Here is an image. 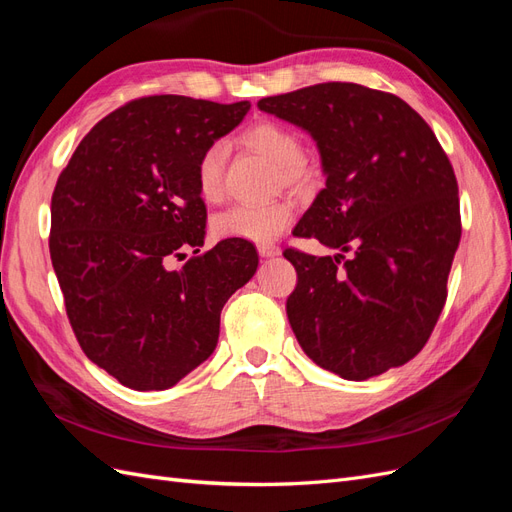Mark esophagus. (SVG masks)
I'll return each mask as SVG.
<instances>
[{"instance_id":"1","label":"esophagus","mask_w":512,"mask_h":512,"mask_svg":"<svg viewBox=\"0 0 512 512\" xmlns=\"http://www.w3.org/2000/svg\"><path fill=\"white\" fill-rule=\"evenodd\" d=\"M258 254H260L262 258H273V256L280 254V247L273 245V243H260V245H258Z\"/></svg>"}]
</instances>
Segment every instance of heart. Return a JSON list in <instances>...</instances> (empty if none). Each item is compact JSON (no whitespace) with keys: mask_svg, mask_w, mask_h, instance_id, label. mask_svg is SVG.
Segmentation results:
<instances>
[{"mask_svg":"<svg viewBox=\"0 0 512 512\" xmlns=\"http://www.w3.org/2000/svg\"><path fill=\"white\" fill-rule=\"evenodd\" d=\"M243 143L280 168V181L303 185L309 168L303 160V141L297 132L277 121H258L243 132ZM194 183L200 198L218 203L224 192V145H207L194 164ZM294 207L286 198H275L262 205H235L218 213L211 230L220 239H239L252 243L273 241L292 222Z\"/></svg>","mask_w":512,"mask_h":512,"instance_id":"heart-1","label":"heart"}]
</instances>
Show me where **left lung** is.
Returning a JSON list of instances; mask_svg holds the SVG:
<instances>
[{
  "label": "left lung",
  "instance_id": "left-lung-1",
  "mask_svg": "<svg viewBox=\"0 0 512 512\" xmlns=\"http://www.w3.org/2000/svg\"><path fill=\"white\" fill-rule=\"evenodd\" d=\"M318 143L324 188L294 226L344 254L286 247L297 288L290 327L316 365L367 380L423 350L446 303L461 239L457 179L410 104L356 83H320L258 100Z\"/></svg>",
  "mask_w": 512,
  "mask_h": 512
}]
</instances>
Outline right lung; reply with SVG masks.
Returning a JSON list of instances; mask_svg holds the SVG:
<instances>
[{"label": "right lung", "instance_id": "add662e5", "mask_svg": "<svg viewBox=\"0 0 512 512\" xmlns=\"http://www.w3.org/2000/svg\"><path fill=\"white\" fill-rule=\"evenodd\" d=\"M250 102L145 96L91 128L51 198L49 250L70 327L89 361L134 391H164L218 346L228 297L252 280L250 241L203 245L194 164ZM200 252V250H196Z\"/></svg>", "mask_w": 512, "mask_h": 512}]
</instances>
